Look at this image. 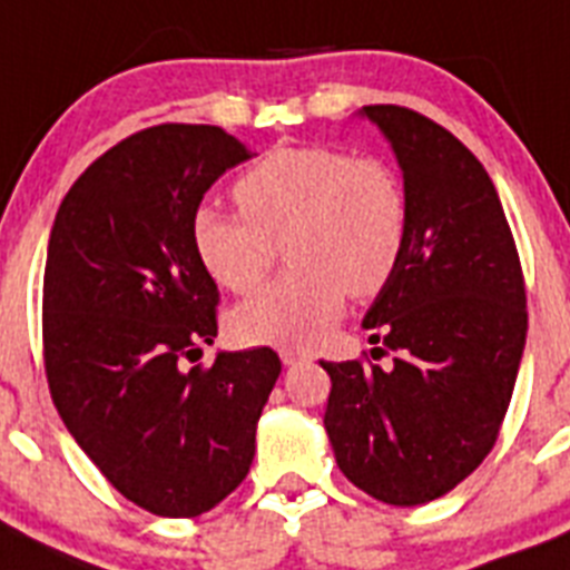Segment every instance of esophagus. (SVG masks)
Returning a JSON list of instances; mask_svg holds the SVG:
<instances>
[{
    "instance_id": "1",
    "label": "esophagus",
    "mask_w": 570,
    "mask_h": 570,
    "mask_svg": "<svg viewBox=\"0 0 570 570\" xmlns=\"http://www.w3.org/2000/svg\"><path fill=\"white\" fill-rule=\"evenodd\" d=\"M279 360H282V365H296V362L305 360V354H302V351H296V347H279Z\"/></svg>"
}]
</instances>
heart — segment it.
Returning a JSON list of instances; mask_svg holds the SVG:
<instances>
[{
    "label": "heart",
    "mask_w": 570,
    "mask_h": 570,
    "mask_svg": "<svg viewBox=\"0 0 570 570\" xmlns=\"http://www.w3.org/2000/svg\"><path fill=\"white\" fill-rule=\"evenodd\" d=\"M234 199L242 214L199 208L190 223L210 279L245 294L268 274L279 245L291 265L230 314L245 342L311 345L342 314L345 294H380L405 250V188L374 156L279 148L242 176Z\"/></svg>",
    "instance_id": "1"
}]
</instances>
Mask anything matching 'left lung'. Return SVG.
Segmentation results:
<instances>
[{
	"label": "left lung",
	"instance_id": "obj_1",
	"mask_svg": "<svg viewBox=\"0 0 570 570\" xmlns=\"http://www.w3.org/2000/svg\"><path fill=\"white\" fill-rule=\"evenodd\" d=\"M360 114L385 134L405 183V250L362 320L394 362H322L325 431L347 480L411 508L456 488L491 454L525 351V279L480 159L411 108Z\"/></svg>",
	"mask_w": 570,
	"mask_h": 570
}]
</instances>
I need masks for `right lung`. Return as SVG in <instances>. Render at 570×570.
<instances>
[{
    "label": "right lung",
    "mask_w": 570,
    "mask_h": 570,
    "mask_svg": "<svg viewBox=\"0 0 570 570\" xmlns=\"http://www.w3.org/2000/svg\"><path fill=\"white\" fill-rule=\"evenodd\" d=\"M250 156L216 125H154L105 150L50 228V396L105 480L156 517H199L248 476L282 371L271 347L185 365L214 345L219 305L190 223L205 190Z\"/></svg>",
    "instance_id": "right-lung-1"
}]
</instances>
